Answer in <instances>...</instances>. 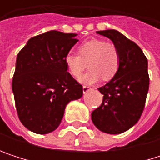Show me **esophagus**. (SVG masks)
Returning <instances> with one entry per match:
<instances>
[{"label": "esophagus", "instance_id": "1", "mask_svg": "<svg viewBox=\"0 0 160 160\" xmlns=\"http://www.w3.org/2000/svg\"><path fill=\"white\" fill-rule=\"evenodd\" d=\"M82 90H83V93H86V92H88L90 90H92V88H90V87H88V86H83V87H82Z\"/></svg>", "mask_w": 160, "mask_h": 160}]
</instances>
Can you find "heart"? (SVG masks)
<instances>
[{"label":"heart","instance_id":"1","mask_svg":"<svg viewBox=\"0 0 160 160\" xmlns=\"http://www.w3.org/2000/svg\"><path fill=\"white\" fill-rule=\"evenodd\" d=\"M79 54L68 52L64 59L68 72L75 79L80 78L87 66L90 70L80 81L84 84H93L102 79L111 80L118 70L120 57L117 47L103 40L92 39L80 44Z\"/></svg>","mask_w":160,"mask_h":160}]
</instances>
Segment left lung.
<instances>
[{"label": "left lung", "instance_id": "8db88e82", "mask_svg": "<svg viewBox=\"0 0 160 160\" xmlns=\"http://www.w3.org/2000/svg\"><path fill=\"white\" fill-rule=\"evenodd\" d=\"M110 39L117 47L120 63L116 75L103 87L101 106L92 113L95 127L109 134L122 133L139 120L149 88L148 63L141 48L115 29L96 31Z\"/></svg>", "mask_w": 160, "mask_h": 160}]
</instances>
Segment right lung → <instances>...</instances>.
<instances>
[{
	"label": "right lung",
	"mask_w": 160,
	"mask_h": 160,
	"mask_svg": "<svg viewBox=\"0 0 160 160\" xmlns=\"http://www.w3.org/2000/svg\"><path fill=\"white\" fill-rule=\"evenodd\" d=\"M77 36L51 30L29 39L17 54L12 81L16 111L21 123L35 133L57 129L67 105L83 94L64 62L79 42Z\"/></svg>",
	"instance_id": "add662e5"
}]
</instances>
